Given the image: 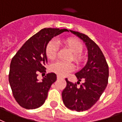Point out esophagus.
Returning a JSON list of instances; mask_svg holds the SVG:
<instances>
[{
  "instance_id": "1",
  "label": "esophagus",
  "mask_w": 122,
  "mask_h": 122,
  "mask_svg": "<svg viewBox=\"0 0 122 122\" xmlns=\"http://www.w3.org/2000/svg\"><path fill=\"white\" fill-rule=\"evenodd\" d=\"M63 78H64L62 76H60V75H57V79H63Z\"/></svg>"
}]
</instances>
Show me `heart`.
I'll list each match as a JSON object with an SVG mask.
<instances>
[{
	"label": "heart",
	"instance_id": "obj_1",
	"mask_svg": "<svg viewBox=\"0 0 122 122\" xmlns=\"http://www.w3.org/2000/svg\"><path fill=\"white\" fill-rule=\"evenodd\" d=\"M62 42L69 48L74 53V60L77 62H82V56L81 55L83 45L79 40L74 38H67L62 40ZM58 44L55 40H51L47 43L46 47V55L51 60L55 58L57 55ZM51 70L54 73L61 76H66L75 69V66L68 62L58 60L53 63L50 67Z\"/></svg>",
	"mask_w": 122,
	"mask_h": 122
}]
</instances>
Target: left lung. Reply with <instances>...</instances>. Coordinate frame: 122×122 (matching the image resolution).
<instances>
[{
	"label": "left lung",
	"instance_id": "1",
	"mask_svg": "<svg viewBox=\"0 0 122 122\" xmlns=\"http://www.w3.org/2000/svg\"><path fill=\"white\" fill-rule=\"evenodd\" d=\"M72 33L82 39L88 49V61L81 71L76 73L77 83L67 82L62 91L64 105L69 109L78 112L90 109L99 100L107 87L109 78V67L102 51L96 43L86 35L70 30ZM84 82L80 87L77 84Z\"/></svg>",
	"mask_w": 122,
	"mask_h": 122
}]
</instances>
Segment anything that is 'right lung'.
<instances>
[{"mask_svg": "<svg viewBox=\"0 0 122 122\" xmlns=\"http://www.w3.org/2000/svg\"><path fill=\"white\" fill-rule=\"evenodd\" d=\"M66 29L44 28L25 42L13 57L10 64L9 82L16 102L23 108L33 109L40 107L47 98L56 75L48 73L42 82L37 79L38 73H46L47 43Z\"/></svg>", "mask_w": 122, "mask_h": 122, "instance_id": "add662e5", "label": "right lung"}]
</instances>
